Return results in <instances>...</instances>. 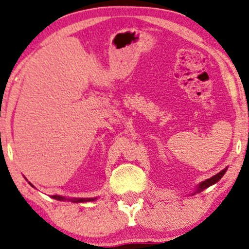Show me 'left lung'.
Wrapping results in <instances>:
<instances>
[{
	"instance_id": "1",
	"label": "left lung",
	"mask_w": 249,
	"mask_h": 249,
	"mask_svg": "<svg viewBox=\"0 0 249 249\" xmlns=\"http://www.w3.org/2000/svg\"><path fill=\"white\" fill-rule=\"evenodd\" d=\"M225 172H226V169L222 170V171L219 172V174H217V175L213 176V177L209 178V179H207V180H204V181L201 182V184L199 185V186H197V188H196V192H195V193H200V192H202L203 190H206L207 187H209V186H212V185L216 184V182L218 181L219 179H221V178L223 177V176H224Z\"/></svg>"
}]
</instances>
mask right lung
Instances as JSON below:
<instances>
[{
    "label": "right lung",
    "instance_id": "add662e5",
    "mask_svg": "<svg viewBox=\"0 0 249 249\" xmlns=\"http://www.w3.org/2000/svg\"><path fill=\"white\" fill-rule=\"evenodd\" d=\"M32 185V184H31ZM53 199H56L58 201H64V200H68V201H71V202H87V201H94L96 199V197H81V199H65V197L63 196H59V195H53Z\"/></svg>",
    "mask_w": 249,
    "mask_h": 249
}]
</instances>
